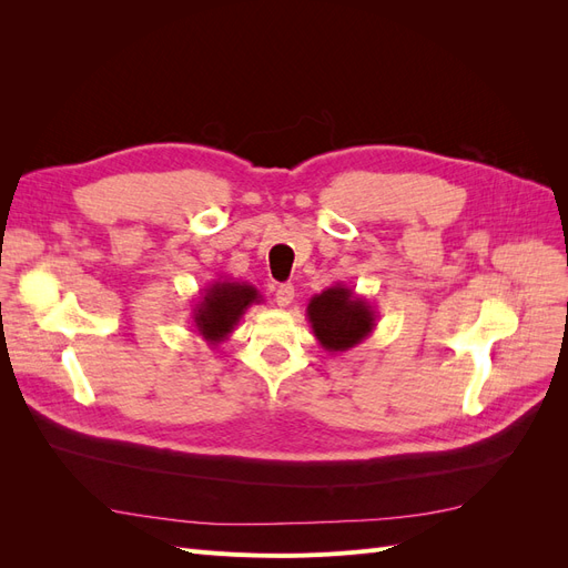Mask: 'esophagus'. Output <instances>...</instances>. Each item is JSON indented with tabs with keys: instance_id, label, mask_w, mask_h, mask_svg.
I'll return each mask as SVG.
<instances>
[{
	"instance_id": "obj_1",
	"label": "esophagus",
	"mask_w": 568,
	"mask_h": 568,
	"mask_svg": "<svg viewBox=\"0 0 568 568\" xmlns=\"http://www.w3.org/2000/svg\"><path fill=\"white\" fill-rule=\"evenodd\" d=\"M294 286L291 284H282V286H277V291H274V301H277V305L280 307H286V305H291L294 303Z\"/></svg>"
}]
</instances>
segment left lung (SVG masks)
<instances>
[{"label": "left lung", "mask_w": 568, "mask_h": 568, "mask_svg": "<svg viewBox=\"0 0 568 568\" xmlns=\"http://www.w3.org/2000/svg\"><path fill=\"white\" fill-rule=\"evenodd\" d=\"M313 334L326 353H346L363 343L376 326L374 305L346 284L315 294L305 311Z\"/></svg>", "instance_id": "obj_1"}]
</instances>
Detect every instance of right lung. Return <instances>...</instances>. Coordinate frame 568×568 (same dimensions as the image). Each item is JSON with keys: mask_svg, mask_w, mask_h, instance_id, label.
I'll return each instance as SVG.
<instances>
[{"mask_svg": "<svg viewBox=\"0 0 568 568\" xmlns=\"http://www.w3.org/2000/svg\"><path fill=\"white\" fill-rule=\"evenodd\" d=\"M253 303H263L261 291L253 284L217 277L201 291L192 307L194 332L209 346H217V343L230 338L234 326L242 322Z\"/></svg>", "mask_w": 568, "mask_h": 568, "instance_id": "right-lung-1", "label": "right lung"}]
</instances>
